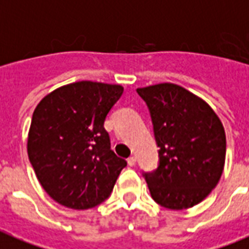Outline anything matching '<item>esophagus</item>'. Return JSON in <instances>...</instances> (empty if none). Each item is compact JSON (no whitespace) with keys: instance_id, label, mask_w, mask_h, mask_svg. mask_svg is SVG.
Listing matches in <instances>:
<instances>
[{"instance_id":"obj_1","label":"esophagus","mask_w":249,"mask_h":249,"mask_svg":"<svg viewBox=\"0 0 249 249\" xmlns=\"http://www.w3.org/2000/svg\"><path fill=\"white\" fill-rule=\"evenodd\" d=\"M127 163H128V166H135V163H137V158L135 157H130L127 159Z\"/></svg>"}]
</instances>
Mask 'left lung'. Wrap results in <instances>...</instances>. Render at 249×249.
I'll return each instance as SVG.
<instances>
[{"mask_svg":"<svg viewBox=\"0 0 249 249\" xmlns=\"http://www.w3.org/2000/svg\"><path fill=\"white\" fill-rule=\"evenodd\" d=\"M151 114L159 166L144 174L154 200L186 210L204 200L220 180L226 132L212 107L175 83L137 89Z\"/></svg>","mask_w":249,"mask_h":249,"instance_id":"8db88e82","label":"left lung"}]
</instances>
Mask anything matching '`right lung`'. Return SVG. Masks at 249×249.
<instances>
[{
  "mask_svg": "<svg viewBox=\"0 0 249 249\" xmlns=\"http://www.w3.org/2000/svg\"><path fill=\"white\" fill-rule=\"evenodd\" d=\"M122 94L121 85L81 81L58 87L36 107L29 160L59 204L87 210L110 196L127 162L110 148L103 123Z\"/></svg>",
  "mask_w": 249,
  "mask_h": 249,
  "instance_id": "1",
  "label": "right lung"
}]
</instances>
